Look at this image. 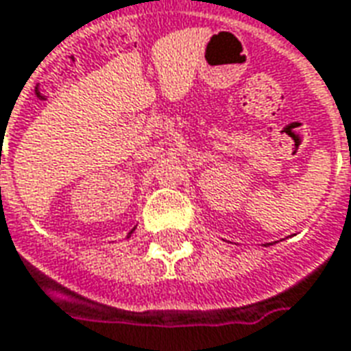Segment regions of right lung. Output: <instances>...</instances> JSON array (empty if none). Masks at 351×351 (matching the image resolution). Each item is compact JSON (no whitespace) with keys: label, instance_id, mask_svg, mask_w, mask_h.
<instances>
[{"label":"right lung","instance_id":"1","mask_svg":"<svg viewBox=\"0 0 351 351\" xmlns=\"http://www.w3.org/2000/svg\"><path fill=\"white\" fill-rule=\"evenodd\" d=\"M132 232H134V230H130V234H132ZM130 234H129V235H130Z\"/></svg>","mask_w":351,"mask_h":351}]
</instances>
